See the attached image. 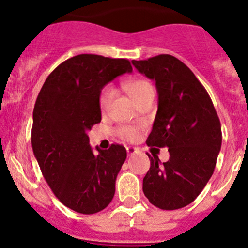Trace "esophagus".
Here are the masks:
<instances>
[{
	"label": "esophagus",
	"instance_id": "esophagus-1",
	"mask_svg": "<svg viewBox=\"0 0 248 248\" xmlns=\"http://www.w3.org/2000/svg\"><path fill=\"white\" fill-rule=\"evenodd\" d=\"M135 153H138V148H135V147H127V154H128V155L132 156Z\"/></svg>",
	"mask_w": 248,
	"mask_h": 248
}]
</instances>
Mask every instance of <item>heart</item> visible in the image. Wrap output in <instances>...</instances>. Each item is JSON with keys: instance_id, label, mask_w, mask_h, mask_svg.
Listing matches in <instances>:
<instances>
[{"instance_id": "1", "label": "heart", "mask_w": 248, "mask_h": 248, "mask_svg": "<svg viewBox=\"0 0 248 248\" xmlns=\"http://www.w3.org/2000/svg\"><path fill=\"white\" fill-rule=\"evenodd\" d=\"M124 87L126 88L128 94L133 98L134 101L141 102L142 100L148 98V96H154L155 94V90H154L153 85L146 79H134V80H129L124 82ZM115 96L114 88L109 85L105 86L101 90L100 95H99V106L102 112H106L109 108L110 104H112L113 99ZM139 132L140 128L136 126H120L118 128L119 136L127 141H134L139 136Z\"/></svg>"}]
</instances>
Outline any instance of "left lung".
<instances>
[{"instance_id":"8db88e82","label":"left lung","mask_w":248,"mask_h":248,"mask_svg":"<svg viewBox=\"0 0 248 248\" xmlns=\"http://www.w3.org/2000/svg\"><path fill=\"white\" fill-rule=\"evenodd\" d=\"M139 72L156 82L158 109L149 147L169 148V161L148 154L150 168L143 192L154 206L177 210L192 203L215 171L221 126L205 87L184 62L170 55L133 61Z\"/></svg>"}]
</instances>
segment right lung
Masks as SVG:
<instances>
[{"label": "right lung", "instance_id": "right-lung-1", "mask_svg": "<svg viewBox=\"0 0 248 248\" xmlns=\"http://www.w3.org/2000/svg\"><path fill=\"white\" fill-rule=\"evenodd\" d=\"M132 71L128 59L78 55L50 73L37 96L31 130L33 154L52 192L73 211L96 213L114 197L126 148H96L99 154L94 155L86 132L101 121L102 87Z\"/></svg>", "mask_w": 248, "mask_h": 248}]
</instances>
